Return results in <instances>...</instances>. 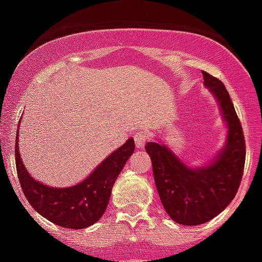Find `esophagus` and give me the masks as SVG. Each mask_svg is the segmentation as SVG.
Listing matches in <instances>:
<instances>
[{"label":"esophagus","instance_id":"1","mask_svg":"<svg viewBox=\"0 0 262 262\" xmlns=\"http://www.w3.org/2000/svg\"><path fill=\"white\" fill-rule=\"evenodd\" d=\"M133 139H135L136 141V147L139 148V149H141V148L145 147V143H147V133L143 130H139L136 132L135 135H133Z\"/></svg>","mask_w":262,"mask_h":262}]
</instances>
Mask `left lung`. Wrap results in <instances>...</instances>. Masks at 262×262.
Masks as SVG:
<instances>
[{"instance_id":"obj_1","label":"left lung","mask_w":262,"mask_h":262,"mask_svg":"<svg viewBox=\"0 0 262 262\" xmlns=\"http://www.w3.org/2000/svg\"><path fill=\"white\" fill-rule=\"evenodd\" d=\"M204 84L215 96L227 126V140L213 160L190 167L163 141H148L155 185L164 209L174 222L197 226L213 219L235 197L245 167L242 126L224 84L203 72Z\"/></svg>"}]
</instances>
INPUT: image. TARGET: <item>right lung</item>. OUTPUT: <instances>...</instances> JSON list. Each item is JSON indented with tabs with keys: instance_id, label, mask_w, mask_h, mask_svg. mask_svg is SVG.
I'll return each instance as SVG.
<instances>
[{
	"instance_id": "1",
	"label": "right lung",
	"mask_w": 262,
	"mask_h": 262,
	"mask_svg": "<svg viewBox=\"0 0 262 262\" xmlns=\"http://www.w3.org/2000/svg\"><path fill=\"white\" fill-rule=\"evenodd\" d=\"M17 133L14 147L16 170L23 193L35 211L51 223L72 230H81L96 223L106 211L115 179L135 152V140L130 137L118 149L111 152L77 185L53 187L31 177L18 152Z\"/></svg>"
}]
</instances>
